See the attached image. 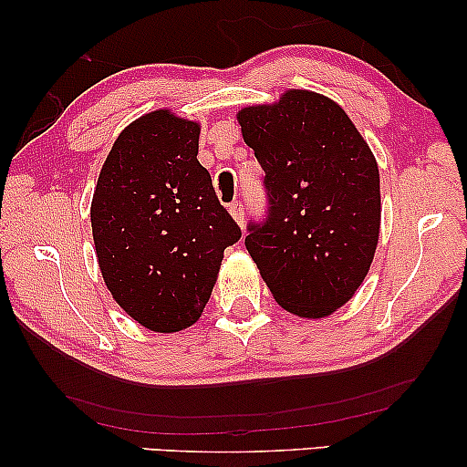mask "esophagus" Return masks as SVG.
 I'll list each match as a JSON object with an SVG mask.
<instances>
[{
  "instance_id": "1",
  "label": "esophagus",
  "mask_w": 467,
  "mask_h": 467,
  "mask_svg": "<svg viewBox=\"0 0 467 467\" xmlns=\"http://www.w3.org/2000/svg\"><path fill=\"white\" fill-rule=\"evenodd\" d=\"M229 214L234 216V221L238 223L240 227L244 225V203H242L240 200H235L232 206H229Z\"/></svg>"
}]
</instances>
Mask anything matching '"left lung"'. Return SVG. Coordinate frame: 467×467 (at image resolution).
<instances>
[{"label":"left lung","instance_id":"8db88e82","mask_svg":"<svg viewBox=\"0 0 467 467\" xmlns=\"http://www.w3.org/2000/svg\"><path fill=\"white\" fill-rule=\"evenodd\" d=\"M265 171L270 213L246 251L291 315L325 318L359 289L380 234L374 152L334 99L289 88L235 114Z\"/></svg>","mask_w":467,"mask_h":467}]
</instances>
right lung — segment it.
Returning <instances> with one entry per match:
<instances>
[{
	"label": "right lung",
	"instance_id": "add662e5",
	"mask_svg": "<svg viewBox=\"0 0 467 467\" xmlns=\"http://www.w3.org/2000/svg\"><path fill=\"white\" fill-rule=\"evenodd\" d=\"M197 149V120L168 108L144 114L114 140L91 202L108 291L133 321L159 334L197 323L223 253L242 235Z\"/></svg>",
	"mask_w": 467,
	"mask_h": 467
}]
</instances>
